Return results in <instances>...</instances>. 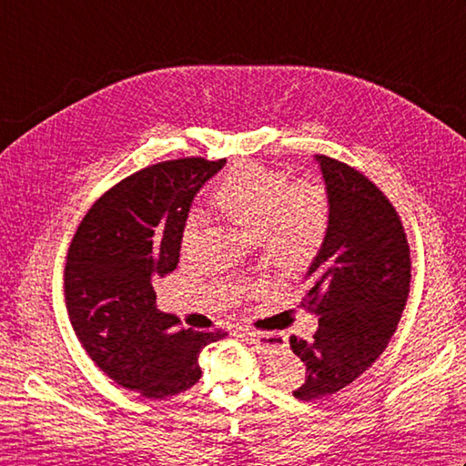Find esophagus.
Listing matches in <instances>:
<instances>
[{
	"label": "esophagus",
	"mask_w": 466,
	"mask_h": 466,
	"mask_svg": "<svg viewBox=\"0 0 466 466\" xmlns=\"http://www.w3.org/2000/svg\"><path fill=\"white\" fill-rule=\"evenodd\" d=\"M240 336H244V339L254 346L256 352L264 354V356L279 354L280 350H284V346H286L284 342H279L276 339H272V336H264V334L250 332V330H242Z\"/></svg>",
	"instance_id": "1"
}]
</instances>
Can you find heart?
I'll return each instance as SVG.
<instances>
[{"label": "heart", "mask_w": 466, "mask_h": 466, "mask_svg": "<svg viewBox=\"0 0 466 466\" xmlns=\"http://www.w3.org/2000/svg\"><path fill=\"white\" fill-rule=\"evenodd\" d=\"M216 212L260 248L276 268L302 274L319 258L330 226V198L316 180L290 184L289 176L260 164H236L210 198ZM198 220L182 230V248H190Z\"/></svg>", "instance_id": "b5f03b06"}]
</instances>
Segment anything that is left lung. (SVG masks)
Instances as JSON below:
<instances>
[{"label": "left lung", "instance_id": "left-lung-1", "mask_svg": "<svg viewBox=\"0 0 466 466\" xmlns=\"http://www.w3.org/2000/svg\"><path fill=\"white\" fill-rule=\"evenodd\" d=\"M330 198V226L306 270L300 309L319 314L312 342L290 339L306 366L292 394L314 400L344 389L379 359L400 320L410 286V250L399 214L369 177L314 156Z\"/></svg>", "mask_w": 466, "mask_h": 466}]
</instances>
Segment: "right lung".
Listing matches in <instances>:
<instances>
[{"mask_svg":"<svg viewBox=\"0 0 466 466\" xmlns=\"http://www.w3.org/2000/svg\"><path fill=\"white\" fill-rule=\"evenodd\" d=\"M224 164L186 157L144 167L90 208L69 246L64 289L76 336L100 370L146 399L194 386L198 356L226 336L184 330L157 309L152 286L177 266L194 198Z\"/></svg>","mask_w":466,"mask_h":466,"instance_id":"1","label":"right lung"}]
</instances>
